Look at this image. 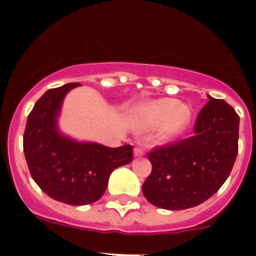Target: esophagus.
Masks as SVG:
<instances>
[{"mask_svg":"<svg viewBox=\"0 0 256 256\" xmlns=\"http://www.w3.org/2000/svg\"><path fill=\"white\" fill-rule=\"evenodd\" d=\"M145 155V150L142 148H140V146H136L134 148V156L136 158H141V156Z\"/></svg>","mask_w":256,"mask_h":256,"instance_id":"obj_1","label":"esophagus"}]
</instances>
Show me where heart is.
Returning <instances> with one entry per match:
<instances>
[{
  "mask_svg": "<svg viewBox=\"0 0 256 256\" xmlns=\"http://www.w3.org/2000/svg\"><path fill=\"white\" fill-rule=\"evenodd\" d=\"M140 115L150 128H159L158 141L170 144L177 141L192 120V110L185 104H178L172 98H160L145 102L140 108Z\"/></svg>",
  "mask_w": 256,
  "mask_h": 256,
  "instance_id": "heart-1",
  "label": "heart"
}]
</instances>
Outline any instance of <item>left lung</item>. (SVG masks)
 I'll use <instances>...</instances> for the list:
<instances>
[{
	"label": "left lung",
	"instance_id": "left-lung-1",
	"mask_svg": "<svg viewBox=\"0 0 256 256\" xmlns=\"http://www.w3.org/2000/svg\"><path fill=\"white\" fill-rule=\"evenodd\" d=\"M207 97L192 137L148 154L152 172L142 193L159 208L185 210L202 204L216 193L233 168L240 118L226 101Z\"/></svg>",
	"mask_w": 256,
	"mask_h": 256
}]
</instances>
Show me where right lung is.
I'll list each match as a JSON object with an SVG mask.
<instances>
[{"label":"right lung","instance_id":"1","mask_svg":"<svg viewBox=\"0 0 256 256\" xmlns=\"http://www.w3.org/2000/svg\"><path fill=\"white\" fill-rule=\"evenodd\" d=\"M80 84L74 82L48 90L30 112L23 148L32 180L58 202L84 206L104 194L108 178L118 167L133 160V146L78 141L58 128L64 97Z\"/></svg>","mask_w":256,"mask_h":256}]
</instances>
